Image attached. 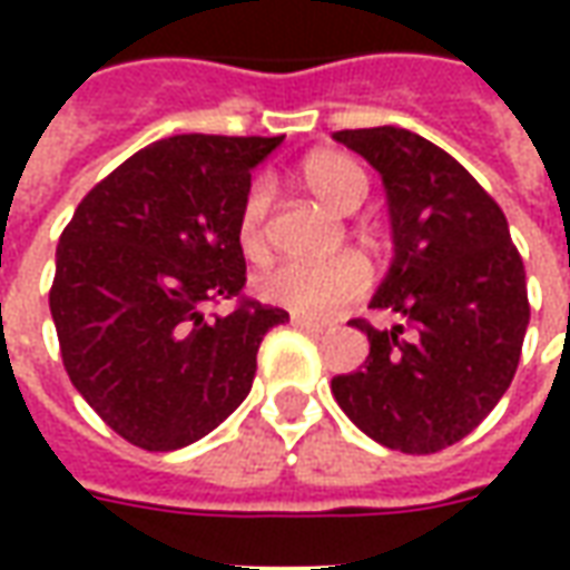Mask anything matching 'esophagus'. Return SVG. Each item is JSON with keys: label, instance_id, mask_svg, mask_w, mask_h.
<instances>
[{"label": "esophagus", "instance_id": "34e87169", "mask_svg": "<svg viewBox=\"0 0 570 570\" xmlns=\"http://www.w3.org/2000/svg\"><path fill=\"white\" fill-rule=\"evenodd\" d=\"M293 326L296 330H302V333H308V335H323L326 330H330V323L326 321H314V317H302V314H293Z\"/></svg>", "mask_w": 570, "mask_h": 570}]
</instances>
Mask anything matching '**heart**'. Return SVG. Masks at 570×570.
Segmentation results:
<instances>
[{
    "instance_id": "obj_1",
    "label": "heart",
    "mask_w": 570,
    "mask_h": 570,
    "mask_svg": "<svg viewBox=\"0 0 570 570\" xmlns=\"http://www.w3.org/2000/svg\"><path fill=\"white\" fill-rule=\"evenodd\" d=\"M298 176L314 198H321L326 207L338 213H354L370 195V176L345 151H314L302 161ZM237 244L247 259L259 262L268 253V188L262 183L249 186L240 200ZM256 286L259 296L272 305H281L302 317H326L366 293L370 268L357 253H342L317 265L281 262L262 274Z\"/></svg>"
}]
</instances>
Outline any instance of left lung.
<instances>
[{
	"label": "left lung",
	"mask_w": 570,
	"mask_h": 570,
	"mask_svg": "<svg viewBox=\"0 0 570 570\" xmlns=\"http://www.w3.org/2000/svg\"><path fill=\"white\" fill-rule=\"evenodd\" d=\"M333 137L382 174L394 262L372 308L403 317L394 330L351 321L370 357L335 375V403L387 449L442 452L513 382L531 317L525 265L501 207L449 151L391 125Z\"/></svg>",
	"instance_id": "obj_1"
}]
</instances>
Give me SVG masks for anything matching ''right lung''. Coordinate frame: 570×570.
<instances>
[{
	"label": "right lung",
	"instance_id": "add662e5",
	"mask_svg": "<svg viewBox=\"0 0 570 570\" xmlns=\"http://www.w3.org/2000/svg\"><path fill=\"white\" fill-rule=\"evenodd\" d=\"M284 137L179 134L130 155L81 198L57 244L51 317L69 382L121 440L174 452L253 387L284 308L244 296L237 210ZM235 301L228 315L206 311Z\"/></svg>",
	"mask_w": 570,
	"mask_h": 570
}]
</instances>
